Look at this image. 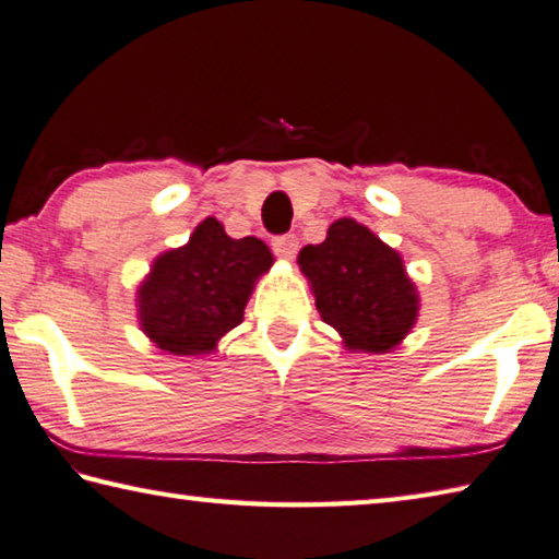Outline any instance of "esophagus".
Instances as JSON below:
<instances>
[{
  "label": "esophagus",
  "mask_w": 559,
  "mask_h": 559,
  "mask_svg": "<svg viewBox=\"0 0 559 559\" xmlns=\"http://www.w3.org/2000/svg\"><path fill=\"white\" fill-rule=\"evenodd\" d=\"M271 247H273V251H276V257L293 259L295 254H298V237H295V235H278V237H273Z\"/></svg>",
  "instance_id": "esophagus-1"
}]
</instances>
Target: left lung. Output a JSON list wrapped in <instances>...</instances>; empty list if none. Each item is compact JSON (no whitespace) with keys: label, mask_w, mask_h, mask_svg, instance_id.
I'll return each instance as SVG.
<instances>
[{"label":"left lung","mask_w":559,"mask_h":559,"mask_svg":"<svg viewBox=\"0 0 559 559\" xmlns=\"http://www.w3.org/2000/svg\"><path fill=\"white\" fill-rule=\"evenodd\" d=\"M322 320L354 352L388 354L417 320L419 295L395 249L352 217L336 221L322 245L300 251Z\"/></svg>","instance_id":"left-lung-1"}]
</instances>
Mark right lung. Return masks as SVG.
Instances as JSON below:
<instances>
[{"instance_id":"obj_1","label":"right lung","mask_w":559,"mask_h":559,"mask_svg":"<svg viewBox=\"0 0 559 559\" xmlns=\"http://www.w3.org/2000/svg\"><path fill=\"white\" fill-rule=\"evenodd\" d=\"M271 264L261 239H233L205 217L189 245L162 254L140 286L142 332L177 356L213 352L217 338L245 320L254 281Z\"/></svg>"}]
</instances>
